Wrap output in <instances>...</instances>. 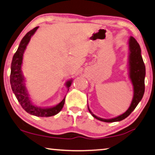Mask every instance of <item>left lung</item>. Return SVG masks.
<instances>
[{"instance_id": "left-lung-1", "label": "left lung", "mask_w": 155, "mask_h": 155, "mask_svg": "<svg viewBox=\"0 0 155 155\" xmlns=\"http://www.w3.org/2000/svg\"><path fill=\"white\" fill-rule=\"evenodd\" d=\"M129 78L132 83L134 87V96L131 101L130 107L127 110L119 116L111 119H103L96 116L92 114L88 108L89 112L94 118L100 121L106 122H113L121 121L127 117H128L131 113L135 109L138 104L142 100L145 92V67L141 56V49L137 41L133 37H130L129 40Z\"/></svg>"}]
</instances>
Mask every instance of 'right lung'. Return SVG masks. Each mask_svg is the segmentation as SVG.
Returning a JSON list of instances; mask_svg holds the SVG:
<instances>
[{"label":"right lung","instance_id":"obj_1","mask_svg":"<svg viewBox=\"0 0 155 155\" xmlns=\"http://www.w3.org/2000/svg\"><path fill=\"white\" fill-rule=\"evenodd\" d=\"M39 27L34 28L33 30L27 33L21 41L17 51L14 55L11 64L10 73V84L12 90L15 94L16 97L22 108L28 114L38 117H50L56 115L61 111L63 108L65 97L58 104L50 108H41L33 105L30 100L29 94L28 93L27 89L25 86V79L21 71V65L23 61L24 53L26 50L28 44L31 40V37L33 35ZM72 82V80H70L66 82V86L69 89Z\"/></svg>","mask_w":155,"mask_h":155}]
</instances>
